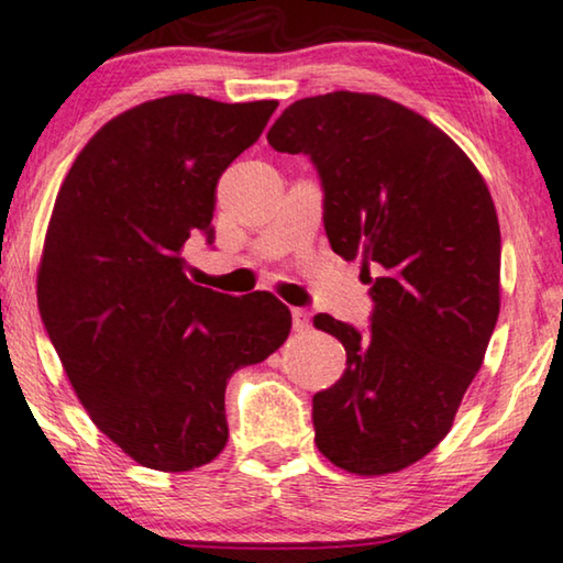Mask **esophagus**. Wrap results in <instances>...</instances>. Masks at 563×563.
Instances as JSON below:
<instances>
[{
	"label": "esophagus",
	"instance_id": "1",
	"mask_svg": "<svg viewBox=\"0 0 563 563\" xmlns=\"http://www.w3.org/2000/svg\"><path fill=\"white\" fill-rule=\"evenodd\" d=\"M291 328H295V332H307L312 328L307 309H291Z\"/></svg>",
	"mask_w": 563,
	"mask_h": 563
}]
</instances>
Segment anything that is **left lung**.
Listing matches in <instances>:
<instances>
[{"mask_svg":"<svg viewBox=\"0 0 563 563\" xmlns=\"http://www.w3.org/2000/svg\"><path fill=\"white\" fill-rule=\"evenodd\" d=\"M266 140L307 154L330 246L361 258L371 284L368 332L314 314L347 355L342 378L312 398L317 450L355 475L409 467L452 429L498 322L490 190L442 129L383 96L295 101Z\"/></svg>","mask_w":563,"mask_h":563,"instance_id":"obj_1","label":"left lung"}]
</instances>
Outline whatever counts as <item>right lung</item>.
<instances>
[{
  "instance_id": "add662e5",
  "label": "right lung",
  "mask_w": 563,
  "mask_h": 563,
  "mask_svg": "<svg viewBox=\"0 0 563 563\" xmlns=\"http://www.w3.org/2000/svg\"><path fill=\"white\" fill-rule=\"evenodd\" d=\"M276 106L192 93L134 106L96 132L55 198L40 317L88 417L144 467L216 460L228 378L289 335L274 295L198 287L180 256L192 233L213 243L216 185Z\"/></svg>"
}]
</instances>
